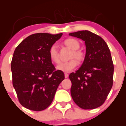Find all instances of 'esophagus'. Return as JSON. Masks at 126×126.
<instances>
[{
    "label": "esophagus",
    "mask_w": 126,
    "mask_h": 126,
    "mask_svg": "<svg viewBox=\"0 0 126 126\" xmlns=\"http://www.w3.org/2000/svg\"><path fill=\"white\" fill-rule=\"evenodd\" d=\"M68 76H69V75H68L67 73H64V77H65V78H67Z\"/></svg>",
    "instance_id": "obj_1"
}]
</instances>
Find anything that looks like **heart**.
I'll use <instances>...</instances> for the list:
<instances>
[{"label":"heart","instance_id":"b5f03b06","mask_svg":"<svg viewBox=\"0 0 126 126\" xmlns=\"http://www.w3.org/2000/svg\"><path fill=\"white\" fill-rule=\"evenodd\" d=\"M64 44L73 50L72 53L71 58H75L71 59L67 62H63L59 63L57 66V69L60 71L64 72H71L76 68L78 65V61L79 63H81L84 59V54L80 50L78 49L80 47V44L76 40L73 38H68L64 41ZM49 57L52 62L56 63L59 62V56L57 47L56 44H53L49 48L48 51Z\"/></svg>","mask_w":126,"mask_h":126}]
</instances>
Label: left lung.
Wrapping results in <instances>:
<instances>
[{
    "instance_id": "left-lung-1",
    "label": "left lung",
    "mask_w": 126,
    "mask_h": 126,
    "mask_svg": "<svg viewBox=\"0 0 126 126\" xmlns=\"http://www.w3.org/2000/svg\"><path fill=\"white\" fill-rule=\"evenodd\" d=\"M69 35L82 39L86 46L82 66L69 75L72 99L82 109H95L103 104L112 86L114 65L110 50L103 39L91 31Z\"/></svg>"
}]
</instances>
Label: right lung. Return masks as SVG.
<instances>
[{
	"mask_svg": "<svg viewBox=\"0 0 126 126\" xmlns=\"http://www.w3.org/2000/svg\"><path fill=\"white\" fill-rule=\"evenodd\" d=\"M62 35L32 34L15 48L11 62L12 83L24 107L36 111L47 108L64 80V73L56 70L48 54L50 47Z\"/></svg>",
	"mask_w": 126,
	"mask_h": 126,
	"instance_id": "right-lung-1",
	"label": "right lung"
}]
</instances>
